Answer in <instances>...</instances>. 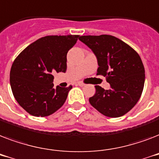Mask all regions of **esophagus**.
Returning a JSON list of instances; mask_svg holds the SVG:
<instances>
[{
	"instance_id": "esophagus-1",
	"label": "esophagus",
	"mask_w": 159,
	"mask_h": 159,
	"mask_svg": "<svg viewBox=\"0 0 159 159\" xmlns=\"http://www.w3.org/2000/svg\"><path fill=\"white\" fill-rule=\"evenodd\" d=\"M77 84L78 85V86H81V87H82V86H84L85 83H83V82H77Z\"/></svg>"
}]
</instances>
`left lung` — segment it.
Instances as JSON below:
<instances>
[{
	"instance_id": "1",
	"label": "left lung",
	"mask_w": 159,
	"mask_h": 159,
	"mask_svg": "<svg viewBox=\"0 0 159 159\" xmlns=\"http://www.w3.org/2000/svg\"><path fill=\"white\" fill-rule=\"evenodd\" d=\"M97 57V75L106 77L111 89L95 86L89 102L102 115L116 118L128 113L137 104L144 86L145 71L139 53L115 36L83 35L79 39Z\"/></svg>"
}]
</instances>
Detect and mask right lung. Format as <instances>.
Returning <instances> with one entry per match:
<instances>
[{
    "instance_id": "obj_1",
    "label": "right lung",
    "mask_w": 159,
    "mask_h": 159,
    "mask_svg": "<svg viewBox=\"0 0 159 159\" xmlns=\"http://www.w3.org/2000/svg\"><path fill=\"white\" fill-rule=\"evenodd\" d=\"M79 35H48L27 46L14 60L10 82L15 99L30 115L45 117L66 102L72 86L53 87L55 72H66L67 53Z\"/></svg>"
}]
</instances>
